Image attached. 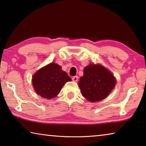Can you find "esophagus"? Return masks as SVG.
<instances>
[{
	"label": "esophagus",
	"mask_w": 146,
	"mask_h": 146,
	"mask_svg": "<svg viewBox=\"0 0 146 146\" xmlns=\"http://www.w3.org/2000/svg\"><path fill=\"white\" fill-rule=\"evenodd\" d=\"M78 76H73L72 77V80L74 82H76V81L78 80Z\"/></svg>",
	"instance_id": "1"
}]
</instances>
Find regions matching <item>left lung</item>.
Instances as JSON below:
<instances>
[{
  "label": "left lung",
  "instance_id": "8db88e82",
  "mask_svg": "<svg viewBox=\"0 0 146 146\" xmlns=\"http://www.w3.org/2000/svg\"><path fill=\"white\" fill-rule=\"evenodd\" d=\"M78 83L82 96L91 102L108 97L117 83L114 75L100 64H90L84 70Z\"/></svg>",
  "mask_w": 146,
  "mask_h": 146
}]
</instances>
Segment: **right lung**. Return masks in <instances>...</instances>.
<instances>
[{"label": "right lung", "instance_id": "obj_1", "mask_svg": "<svg viewBox=\"0 0 146 146\" xmlns=\"http://www.w3.org/2000/svg\"><path fill=\"white\" fill-rule=\"evenodd\" d=\"M71 81L66 71L58 64L50 63L42 68L32 77V84L40 97L51 99L56 97L65 84Z\"/></svg>", "mask_w": 146, "mask_h": 146}]
</instances>
